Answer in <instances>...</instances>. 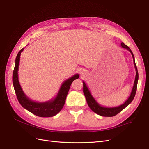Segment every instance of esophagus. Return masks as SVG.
Segmentation results:
<instances>
[{
	"mask_svg": "<svg viewBox=\"0 0 149 149\" xmlns=\"http://www.w3.org/2000/svg\"><path fill=\"white\" fill-rule=\"evenodd\" d=\"M80 74H81V75H85L86 74V71L83 70H81L80 71Z\"/></svg>",
	"mask_w": 149,
	"mask_h": 149,
	"instance_id": "esophagus-1",
	"label": "esophagus"
}]
</instances>
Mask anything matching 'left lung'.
I'll use <instances>...</instances> for the list:
<instances>
[{
    "mask_svg": "<svg viewBox=\"0 0 149 149\" xmlns=\"http://www.w3.org/2000/svg\"><path fill=\"white\" fill-rule=\"evenodd\" d=\"M120 46L122 48H125L127 50L130 52L131 55L133 58V61H134V65L135 69H136V78H135V81L134 83V86L132 89L131 93H130L129 97L128 99L126 100L124 104H121L119 106H116V107H104V106H102L101 104H100L96 101L95 99L93 97V96L91 95V93L90 92L89 88H88L86 84L85 83L84 81H83V93L84 94V96L86 97V100L87 103L93 112H95L97 114L101 116H104V117H112L118 114V113L120 111H123L125 107H127L129 104L131 103L132 100H134V98L135 97V95H136V91H137V82H138V79H139V74H138V71L137 66L136 65V62H135V58L134 56L133 55V53L131 51L128 46L125 45L123 42H122L120 44Z\"/></svg>",
    "mask_w": 149,
    "mask_h": 149,
    "instance_id": "8db88e82",
    "label": "left lung"
}]
</instances>
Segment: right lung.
<instances>
[{
  "instance_id": "add662e5",
  "label": "right lung",
  "mask_w": 149,
  "mask_h": 149,
  "mask_svg": "<svg viewBox=\"0 0 149 149\" xmlns=\"http://www.w3.org/2000/svg\"><path fill=\"white\" fill-rule=\"evenodd\" d=\"M24 49V48H22L17 54L12 75L13 85L18 101L22 107L34 115L42 118H49L55 116L62 109L65 104L66 96L68 93L72 82L74 80L78 79L79 75L78 74H74L70 78L65 80L62 83L55 97L53 98L52 100L45 102H37L31 100L26 96L22 90L18 76L20 54Z\"/></svg>"
}]
</instances>
